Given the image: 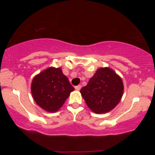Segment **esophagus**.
Returning <instances> with one entry per match:
<instances>
[{"instance_id": "1", "label": "esophagus", "mask_w": 155, "mask_h": 155, "mask_svg": "<svg viewBox=\"0 0 155 155\" xmlns=\"http://www.w3.org/2000/svg\"><path fill=\"white\" fill-rule=\"evenodd\" d=\"M81 85H78V86H76L75 87V89L76 90H81Z\"/></svg>"}]
</instances>
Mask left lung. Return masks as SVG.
Instances as JSON below:
<instances>
[{
	"instance_id": "8db88e82",
	"label": "left lung",
	"mask_w": 155,
	"mask_h": 155,
	"mask_svg": "<svg viewBox=\"0 0 155 155\" xmlns=\"http://www.w3.org/2000/svg\"><path fill=\"white\" fill-rule=\"evenodd\" d=\"M123 92L121 77L108 67L97 69L87 84L80 90L87 106L95 114L111 111L120 103Z\"/></svg>"
}]
</instances>
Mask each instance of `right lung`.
<instances>
[{
  "instance_id": "add662e5",
  "label": "right lung",
  "mask_w": 155,
  "mask_h": 155,
  "mask_svg": "<svg viewBox=\"0 0 155 155\" xmlns=\"http://www.w3.org/2000/svg\"><path fill=\"white\" fill-rule=\"evenodd\" d=\"M74 90L61 68L49 67L34 76L31 93L35 102L48 112H56Z\"/></svg>"
}]
</instances>
